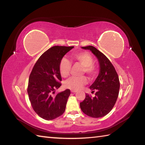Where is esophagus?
<instances>
[{"label":"esophagus","instance_id":"obj_1","mask_svg":"<svg viewBox=\"0 0 145 145\" xmlns=\"http://www.w3.org/2000/svg\"><path fill=\"white\" fill-rule=\"evenodd\" d=\"M71 92H72V93H76V92H77V91H76V90H71Z\"/></svg>","mask_w":145,"mask_h":145}]
</instances>
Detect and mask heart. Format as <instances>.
Returning a JSON list of instances; mask_svg holds the SVG:
<instances>
[{
	"label": "heart",
	"mask_w": 145,
	"mask_h": 145,
	"mask_svg": "<svg viewBox=\"0 0 145 145\" xmlns=\"http://www.w3.org/2000/svg\"><path fill=\"white\" fill-rule=\"evenodd\" d=\"M73 60L78 61L82 65L84 66V72H85L90 76H93L95 75L96 70L93 65V57L87 52H80L73 55ZM70 61L66 58H63L61 60L59 65V70L60 74L62 77L66 78L69 75L71 69ZM87 83V80L85 76H72L69 78L65 82V87L71 90H76L82 86Z\"/></svg>",
	"instance_id": "1"
}]
</instances>
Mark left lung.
<instances>
[{
    "mask_svg": "<svg viewBox=\"0 0 145 145\" xmlns=\"http://www.w3.org/2000/svg\"><path fill=\"white\" fill-rule=\"evenodd\" d=\"M90 50L97 58L100 66L99 74L91 85V93L96 91L95 96L86 94L85 100L80 103L82 111L92 118H101L112 110L118 96L120 82L113 65L105 55L93 46L82 47Z\"/></svg>",
    "mask_w": 145,
    "mask_h": 145,
    "instance_id": "obj_1",
    "label": "left lung"
}]
</instances>
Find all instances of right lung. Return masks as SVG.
Masks as SVG:
<instances>
[{
    "instance_id": "1",
    "label": "right lung",
    "mask_w": 145,
    "mask_h": 145,
    "mask_svg": "<svg viewBox=\"0 0 145 145\" xmlns=\"http://www.w3.org/2000/svg\"><path fill=\"white\" fill-rule=\"evenodd\" d=\"M74 47L54 46L44 52L30 73L27 92L33 110L43 119L52 120L64 113L70 91L66 89L54 95L61 84V60Z\"/></svg>"
}]
</instances>
